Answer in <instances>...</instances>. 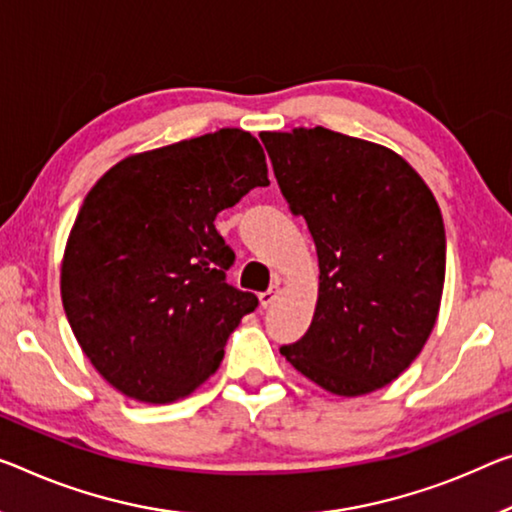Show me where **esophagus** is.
Segmentation results:
<instances>
[{
	"label": "esophagus",
	"instance_id": "1",
	"mask_svg": "<svg viewBox=\"0 0 512 512\" xmlns=\"http://www.w3.org/2000/svg\"><path fill=\"white\" fill-rule=\"evenodd\" d=\"M277 295H279V290L277 288H270V290H265V293L258 295V302H261L263 309H267V306H270L274 300H277Z\"/></svg>",
	"mask_w": 512,
	"mask_h": 512
}]
</instances>
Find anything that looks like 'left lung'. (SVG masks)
<instances>
[{
	"label": "left lung",
	"mask_w": 512,
	"mask_h": 512,
	"mask_svg": "<svg viewBox=\"0 0 512 512\" xmlns=\"http://www.w3.org/2000/svg\"><path fill=\"white\" fill-rule=\"evenodd\" d=\"M318 254L311 327L281 355L336 396L387 387L426 345L442 304V212L391 148L327 128L261 132Z\"/></svg>",
	"instance_id": "obj_1"
}]
</instances>
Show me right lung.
<instances>
[{
	"label": "right lung",
	"instance_id": "add662e5",
	"mask_svg": "<svg viewBox=\"0 0 512 512\" xmlns=\"http://www.w3.org/2000/svg\"><path fill=\"white\" fill-rule=\"evenodd\" d=\"M265 185L258 139L222 128L128 155L86 194L61 300L82 352L123 396L176 403L222 364L258 300L226 283L235 254L215 217Z\"/></svg>",
	"mask_w": 512,
	"mask_h": 512
}]
</instances>
